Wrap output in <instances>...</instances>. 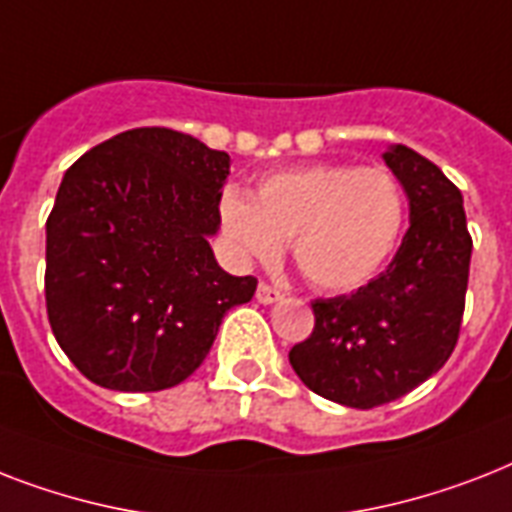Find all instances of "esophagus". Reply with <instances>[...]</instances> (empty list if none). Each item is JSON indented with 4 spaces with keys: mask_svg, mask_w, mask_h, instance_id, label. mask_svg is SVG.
<instances>
[{
    "mask_svg": "<svg viewBox=\"0 0 512 512\" xmlns=\"http://www.w3.org/2000/svg\"><path fill=\"white\" fill-rule=\"evenodd\" d=\"M255 297H257V303L271 305V303H279L281 292L276 287H271V284H265V281H260V284H257Z\"/></svg>",
    "mask_w": 512,
    "mask_h": 512,
    "instance_id": "esophagus-1",
    "label": "esophagus"
}]
</instances>
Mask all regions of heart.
<instances>
[{"label":"heart","instance_id":"1","mask_svg":"<svg viewBox=\"0 0 512 512\" xmlns=\"http://www.w3.org/2000/svg\"><path fill=\"white\" fill-rule=\"evenodd\" d=\"M406 223L401 185L382 167L311 164L263 177L255 199L220 196V225L241 257L273 263L287 241L311 287L348 292L385 268Z\"/></svg>","mask_w":512,"mask_h":512}]
</instances>
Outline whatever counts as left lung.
Segmentation results:
<instances>
[{"label": "left lung", "mask_w": 512, "mask_h": 512, "mask_svg": "<svg viewBox=\"0 0 512 512\" xmlns=\"http://www.w3.org/2000/svg\"><path fill=\"white\" fill-rule=\"evenodd\" d=\"M409 199V231L380 276L353 295L313 300V332L289 350L321 398L374 409L406 396L460 340L473 239L460 188L406 146L385 154Z\"/></svg>", "instance_id": "8db88e82"}]
</instances>
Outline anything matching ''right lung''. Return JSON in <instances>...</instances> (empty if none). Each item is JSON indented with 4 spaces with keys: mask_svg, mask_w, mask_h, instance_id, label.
I'll return each mask as SVG.
<instances>
[{
    "mask_svg": "<svg viewBox=\"0 0 512 512\" xmlns=\"http://www.w3.org/2000/svg\"><path fill=\"white\" fill-rule=\"evenodd\" d=\"M228 154L138 127L90 148L63 175L47 217L44 300L52 335L100 388H175L207 358L255 276L217 265Z\"/></svg>",
    "mask_w": 512,
    "mask_h": 512,
    "instance_id": "1",
    "label": "right lung"
}]
</instances>
